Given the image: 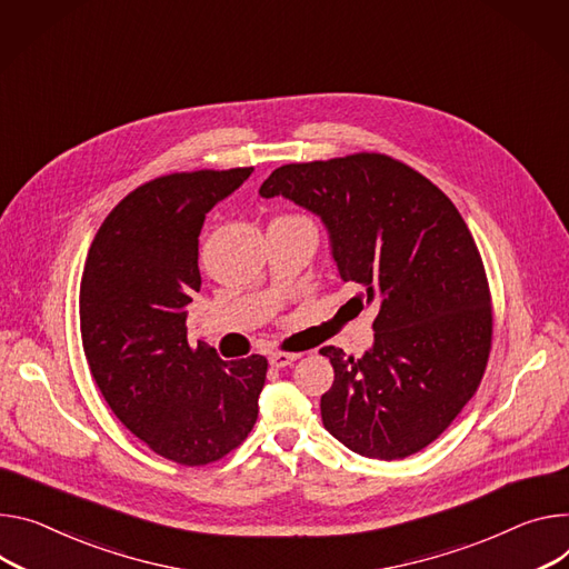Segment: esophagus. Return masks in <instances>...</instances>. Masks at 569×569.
<instances>
[{"label": "esophagus", "mask_w": 569, "mask_h": 569, "mask_svg": "<svg viewBox=\"0 0 569 569\" xmlns=\"http://www.w3.org/2000/svg\"><path fill=\"white\" fill-rule=\"evenodd\" d=\"M297 358H299V353H290V351H272V353H270V366H272V368H286V366H292Z\"/></svg>", "instance_id": "1"}]
</instances>
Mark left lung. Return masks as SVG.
Returning a JSON list of instances; mask_svg holds the SVG:
<instances>
[{
  "label": "left lung",
  "instance_id": "left-lung-1",
  "mask_svg": "<svg viewBox=\"0 0 569 569\" xmlns=\"http://www.w3.org/2000/svg\"><path fill=\"white\" fill-rule=\"evenodd\" d=\"M322 218L351 299L379 308L360 358L329 345L325 429L351 451L397 460L431 445L477 392L492 347V303L477 242L451 199L375 151L277 168L258 190Z\"/></svg>",
  "mask_w": 569,
  "mask_h": 569
}]
</instances>
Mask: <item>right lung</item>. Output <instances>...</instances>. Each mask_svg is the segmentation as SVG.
Instances as JSON below:
<instances>
[{
	"label": "right lung",
	"instance_id": "add662e5",
	"mask_svg": "<svg viewBox=\"0 0 569 569\" xmlns=\"http://www.w3.org/2000/svg\"><path fill=\"white\" fill-rule=\"evenodd\" d=\"M251 172H174L138 186L99 227L81 277V342L97 388L136 438L188 468L249 436L266 386V356L222 360L192 347L186 327L201 288L203 218Z\"/></svg>",
	"mask_w": 569,
	"mask_h": 569
}]
</instances>
